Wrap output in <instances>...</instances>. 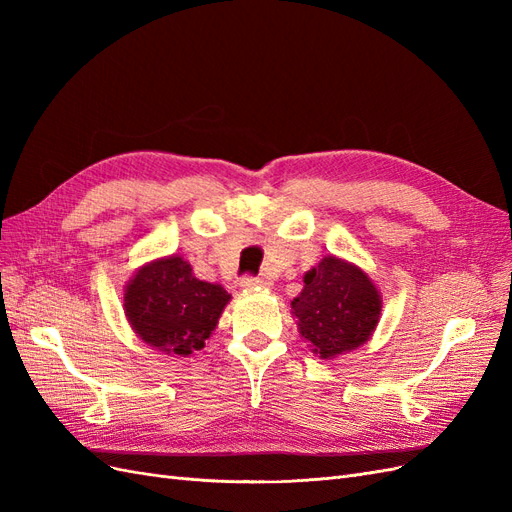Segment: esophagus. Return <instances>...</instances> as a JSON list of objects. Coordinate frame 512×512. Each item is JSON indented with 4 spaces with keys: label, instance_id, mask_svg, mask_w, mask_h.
Returning a JSON list of instances; mask_svg holds the SVG:
<instances>
[{
    "label": "esophagus",
    "instance_id": "34e87169",
    "mask_svg": "<svg viewBox=\"0 0 512 512\" xmlns=\"http://www.w3.org/2000/svg\"><path fill=\"white\" fill-rule=\"evenodd\" d=\"M239 286L245 290H252V288H267V286H271V282L262 275H243Z\"/></svg>",
    "mask_w": 512,
    "mask_h": 512
}]
</instances>
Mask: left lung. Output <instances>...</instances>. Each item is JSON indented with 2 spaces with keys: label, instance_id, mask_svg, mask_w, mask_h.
Instances as JSON below:
<instances>
[{
  "label": "left lung",
  "instance_id": "1",
  "mask_svg": "<svg viewBox=\"0 0 512 512\" xmlns=\"http://www.w3.org/2000/svg\"><path fill=\"white\" fill-rule=\"evenodd\" d=\"M303 282V292L290 305L301 335L320 359H335L367 342L378 324L382 301L359 267L327 256L305 273Z\"/></svg>",
  "mask_w": 512,
  "mask_h": 512
}]
</instances>
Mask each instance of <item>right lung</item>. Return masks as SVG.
<instances>
[{"label":"right lung","mask_w":512,"mask_h":512,"mask_svg":"<svg viewBox=\"0 0 512 512\" xmlns=\"http://www.w3.org/2000/svg\"><path fill=\"white\" fill-rule=\"evenodd\" d=\"M230 294L200 282L179 256L151 262L134 275L123 307L138 337L166 354L188 356L205 348Z\"/></svg>","instance_id":"1"}]
</instances>
